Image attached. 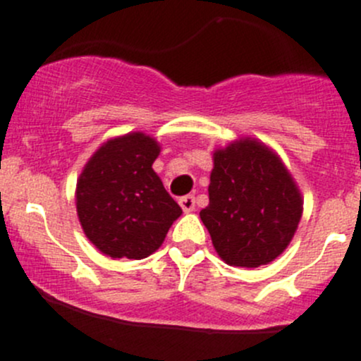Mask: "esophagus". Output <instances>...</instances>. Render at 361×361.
I'll list each match as a JSON object with an SVG mask.
<instances>
[{
  "label": "esophagus",
  "instance_id": "obj_1",
  "mask_svg": "<svg viewBox=\"0 0 361 361\" xmlns=\"http://www.w3.org/2000/svg\"><path fill=\"white\" fill-rule=\"evenodd\" d=\"M180 206L185 213H190V211L195 209V197L194 195H185V197L180 199Z\"/></svg>",
  "mask_w": 361,
  "mask_h": 361
}]
</instances>
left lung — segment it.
Listing matches in <instances>:
<instances>
[{
	"instance_id": "1",
	"label": "left lung",
	"mask_w": 361,
	"mask_h": 361,
	"mask_svg": "<svg viewBox=\"0 0 361 361\" xmlns=\"http://www.w3.org/2000/svg\"><path fill=\"white\" fill-rule=\"evenodd\" d=\"M201 220L225 264L258 267L292 241L302 195L281 159L253 137L214 150Z\"/></svg>"
}]
</instances>
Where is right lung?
I'll return each mask as SVG.
<instances>
[{"label": "right lung", "instance_id": "1", "mask_svg": "<svg viewBox=\"0 0 361 361\" xmlns=\"http://www.w3.org/2000/svg\"><path fill=\"white\" fill-rule=\"evenodd\" d=\"M160 147L143 133L101 145L76 183V213L87 239L111 258L141 260L160 248L181 207L152 164Z\"/></svg>", "mask_w": 361, "mask_h": 361}]
</instances>
